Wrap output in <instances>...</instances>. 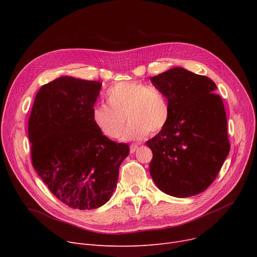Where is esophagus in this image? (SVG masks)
<instances>
[{"instance_id":"1","label":"esophagus","mask_w":257,"mask_h":257,"mask_svg":"<svg viewBox=\"0 0 257 257\" xmlns=\"http://www.w3.org/2000/svg\"><path fill=\"white\" fill-rule=\"evenodd\" d=\"M137 148H138V145H137V144H132V145H130V153H134V152H136Z\"/></svg>"}]
</instances>
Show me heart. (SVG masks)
I'll return each instance as SVG.
<instances>
[{
  "instance_id": "b5f03b06",
  "label": "heart",
  "mask_w": 257,
  "mask_h": 257,
  "mask_svg": "<svg viewBox=\"0 0 257 257\" xmlns=\"http://www.w3.org/2000/svg\"><path fill=\"white\" fill-rule=\"evenodd\" d=\"M107 106H94L91 121L104 137L116 140L129 124L123 140H142L163 131L171 116L164 92L139 81H123L106 91ZM126 118L125 119L124 117Z\"/></svg>"
}]
</instances>
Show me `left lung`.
<instances>
[{"mask_svg": "<svg viewBox=\"0 0 257 257\" xmlns=\"http://www.w3.org/2000/svg\"><path fill=\"white\" fill-rule=\"evenodd\" d=\"M171 107L166 128L147 142L150 174L160 191L186 198L217 178L229 151L227 118L217 85L206 76L174 67L151 78Z\"/></svg>", "mask_w": 257, "mask_h": 257, "instance_id": "left-lung-1", "label": "left lung"}]
</instances>
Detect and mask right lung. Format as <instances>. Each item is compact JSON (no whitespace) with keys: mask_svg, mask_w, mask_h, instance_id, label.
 <instances>
[{"mask_svg":"<svg viewBox=\"0 0 257 257\" xmlns=\"http://www.w3.org/2000/svg\"><path fill=\"white\" fill-rule=\"evenodd\" d=\"M102 83L59 77L36 93L28 120L32 166L51 193L74 209H94L110 199L129 154L94 127L91 110Z\"/></svg>","mask_w":257,"mask_h":257,"instance_id":"add662e5","label":"right lung"}]
</instances>
